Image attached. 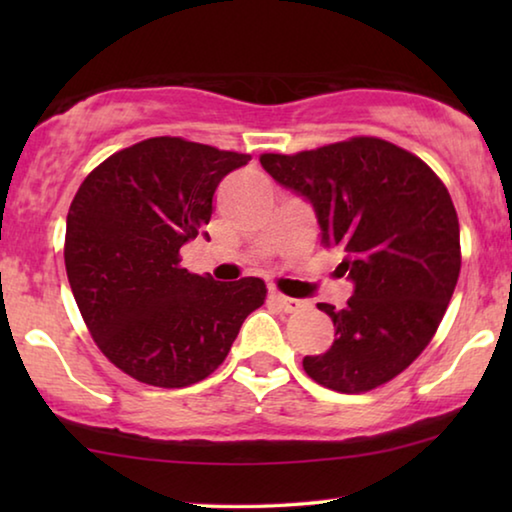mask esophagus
Masks as SVG:
<instances>
[{"label":"esophagus","mask_w":512,"mask_h":512,"mask_svg":"<svg viewBox=\"0 0 512 512\" xmlns=\"http://www.w3.org/2000/svg\"><path fill=\"white\" fill-rule=\"evenodd\" d=\"M271 298H273L275 305L280 307L282 311H287V314H293V311H300V309H305V307H307V302H305V300L282 296V293H277V291H273V293H271Z\"/></svg>","instance_id":"1"}]
</instances>
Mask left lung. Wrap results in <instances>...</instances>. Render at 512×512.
Returning a JSON list of instances; mask_svg holds the SVG:
<instances>
[{"mask_svg":"<svg viewBox=\"0 0 512 512\" xmlns=\"http://www.w3.org/2000/svg\"><path fill=\"white\" fill-rule=\"evenodd\" d=\"M275 183L314 207L325 248L354 284L348 307L320 302L332 348L302 359L332 391L366 393L418 359L443 320L461 273L452 196L413 153L377 137H352L296 155L264 153Z\"/></svg>","mask_w":512,"mask_h":512,"instance_id":"8db88e82","label":"left lung"}]
</instances>
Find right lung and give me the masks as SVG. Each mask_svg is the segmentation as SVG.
Instances as JSON below:
<instances>
[{
    "label": "right lung",
    "instance_id": "right-lung-1",
    "mask_svg": "<svg viewBox=\"0 0 512 512\" xmlns=\"http://www.w3.org/2000/svg\"><path fill=\"white\" fill-rule=\"evenodd\" d=\"M248 160L151 137L110 155L76 192L65 235L69 287L101 352L133 379L160 388L205 379L264 305L259 277L216 282L180 266V248L212 219L216 187Z\"/></svg>",
    "mask_w": 512,
    "mask_h": 512
}]
</instances>
